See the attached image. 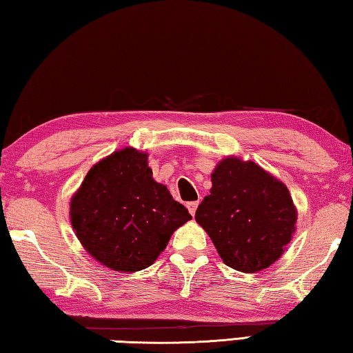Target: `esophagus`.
I'll list each match as a JSON object with an SVG mask.
<instances>
[{"mask_svg": "<svg viewBox=\"0 0 353 353\" xmlns=\"http://www.w3.org/2000/svg\"><path fill=\"white\" fill-rule=\"evenodd\" d=\"M198 205H199V202H198V201L188 202V204H187V208H188V212H190L191 216H193V214L196 213V208H198Z\"/></svg>", "mask_w": 353, "mask_h": 353, "instance_id": "obj_1", "label": "esophagus"}]
</instances>
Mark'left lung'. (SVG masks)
<instances>
[{
	"label": "left lung",
	"mask_w": 353,
	"mask_h": 353,
	"mask_svg": "<svg viewBox=\"0 0 353 353\" xmlns=\"http://www.w3.org/2000/svg\"><path fill=\"white\" fill-rule=\"evenodd\" d=\"M194 218L227 266L256 272L285 252L297 212L279 179L254 162L225 157L214 168L210 194Z\"/></svg>",
	"instance_id": "left-lung-1"
}]
</instances>
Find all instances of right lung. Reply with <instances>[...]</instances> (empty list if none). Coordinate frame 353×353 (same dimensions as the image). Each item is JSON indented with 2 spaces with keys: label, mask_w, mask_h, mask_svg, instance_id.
Listing matches in <instances>:
<instances>
[{
  "label": "right lung",
  "mask_w": 353,
  "mask_h": 353,
  "mask_svg": "<svg viewBox=\"0 0 353 353\" xmlns=\"http://www.w3.org/2000/svg\"><path fill=\"white\" fill-rule=\"evenodd\" d=\"M70 218L93 259L113 271L135 272L157 260L191 214L154 181L148 154L124 148L87 172L71 198Z\"/></svg>",
  "instance_id": "add662e5"
}]
</instances>
